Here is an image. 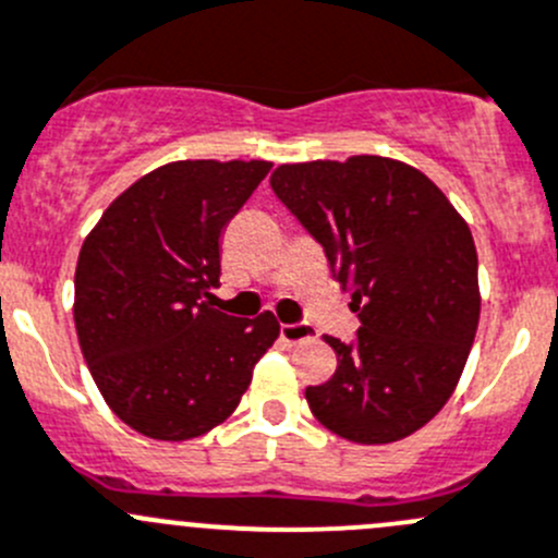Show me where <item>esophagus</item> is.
<instances>
[{
    "label": "esophagus",
    "mask_w": 558,
    "mask_h": 558,
    "mask_svg": "<svg viewBox=\"0 0 558 558\" xmlns=\"http://www.w3.org/2000/svg\"><path fill=\"white\" fill-rule=\"evenodd\" d=\"M316 338V329L307 324H280V340L286 343H305V340Z\"/></svg>",
    "instance_id": "esophagus-1"
}]
</instances>
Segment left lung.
Segmentation results:
<instances>
[{
  "mask_svg": "<svg viewBox=\"0 0 558 558\" xmlns=\"http://www.w3.org/2000/svg\"><path fill=\"white\" fill-rule=\"evenodd\" d=\"M280 202L324 245L360 313L332 378L305 389L313 416L354 445H392L456 392L480 324L477 247L450 198L420 169L381 155L283 163Z\"/></svg>",
  "mask_w": 558,
  "mask_h": 558,
  "instance_id": "obj_1",
  "label": "left lung"
}]
</instances>
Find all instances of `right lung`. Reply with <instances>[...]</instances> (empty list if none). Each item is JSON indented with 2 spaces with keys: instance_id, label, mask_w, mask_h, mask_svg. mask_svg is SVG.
Listing matches in <instances>:
<instances>
[{
  "instance_id": "right-lung-1",
  "label": "right lung",
  "mask_w": 558,
  "mask_h": 558,
  "mask_svg": "<svg viewBox=\"0 0 558 558\" xmlns=\"http://www.w3.org/2000/svg\"><path fill=\"white\" fill-rule=\"evenodd\" d=\"M269 160H177L119 193L75 264V332L108 409L158 441H187L226 423L253 367L278 340L269 311L215 307L220 231Z\"/></svg>"
}]
</instances>
